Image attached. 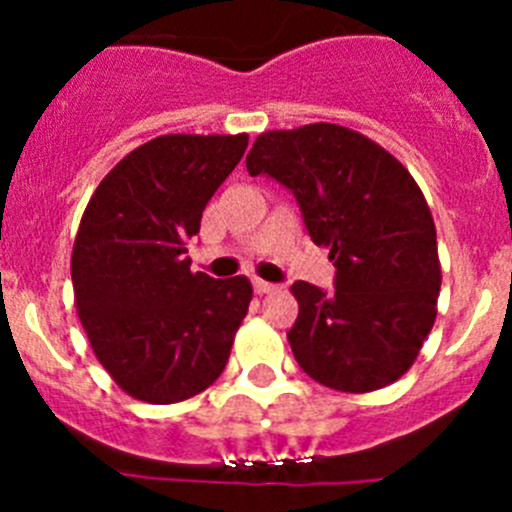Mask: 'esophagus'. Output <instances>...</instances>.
<instances>
[{"label":"esophagus","mask_w":512,"mask_h":512,"mask_svg":"<svg viewBox=\"0 0 512 512\" xmlns=\"http://www.w3.org/2000/svg\"><path fill=\"white\" fill-rule=\"evenodd\" d=\"M253 289L259 292V295H271V292H277V284L271 282H264V279H253Z\"/></svg>","instance_id":"esophagus-1"}]
</instances>
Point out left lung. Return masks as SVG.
Wrapping results in <instances>:
<instances>
[{"instance_id":"1","label":"left lung","mask_w":512,"mask_h":512,"mask_svg":"<svg viewBox=\"0 0 512 512\" xmlns=\"http://www.w3.org/2000/svg\"><path fill=\"white\" fill-rule=\"evenodd\" d=\"M246 166L295 194L336 266V292L292 284L300 315L287 338L302 372L356 395L397 382L436 323L441 289L436 225L410 171L330 122L261 133Z\"/></svg>"}]
</instances>
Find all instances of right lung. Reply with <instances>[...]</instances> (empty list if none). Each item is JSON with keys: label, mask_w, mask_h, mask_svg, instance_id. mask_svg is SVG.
I'll list each match as a JSON object with an SVG mask.
<instances>
[{"label": "right lung", "mask_w": 512, "mask_h": 512, "mask_svg": "<svg viewBox=\"0 0 512 512\" xmlns=\"http://www.w3.org/2000/svg\"><path fill=\"white\" fill-rule=\"evenodd\" d=\"M248 135H161L104 176L71 253L76 312L117 387L151 405L207 390L253 297L246 277L189 271L187 241Z\"/></svg>", "instance_id": "1"}]
</instances>
